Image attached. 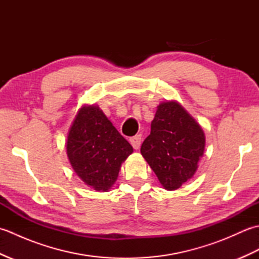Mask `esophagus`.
<instances>
[{
	"instance_id": "1",
	"label": "esophagus",
	"mask_w": 259,
	"mask_h": 259,
	"mask_svg": "<svg viewBox=\"0 0 259 259\" xmlns=\"http://www.w3.org/2000/svg\"><path fill=\"white\" fill-rule=\"evenodd\" d=\"M130 144L134 147V149H139L141 145V137L140 136H135L130 138Z\"/></svg>"
}]
</instances>
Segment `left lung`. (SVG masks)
<instances>
[{
	"label": "left lung",
	"instance_id": "1",
	"mask_svg": "<svg viewBox=\"0 0 259 259\" xmlns=\"http://www.w3.org/2000/svg\"><path fill=\"white\" fill-rule=\"evenodd\" d=\"M205 146L200 124L179 102L170 100L159 103L140 152L163 188L176 190L194 177Z\"/></svg>",
	"mask_w": 259,
	"mask_h": 259
}]
</instances>
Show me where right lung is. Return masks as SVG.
<instances>
[{
    "label": "right lung",
    "mask_w": 259,
    "mask_h": 259,
    "mask_svg": "<svg viewBox=\"0 0 259 259\" xmlns=\"http://www.w3.org/2000/svg\"><path fill=\"white\" fill-rule=\"evenodd\" d=\"M67 156L74 172L96 191H109L134 148L97 104H83L71 124Z\"/></svg>",
    "instance_id": "1"
}]
</instances>
